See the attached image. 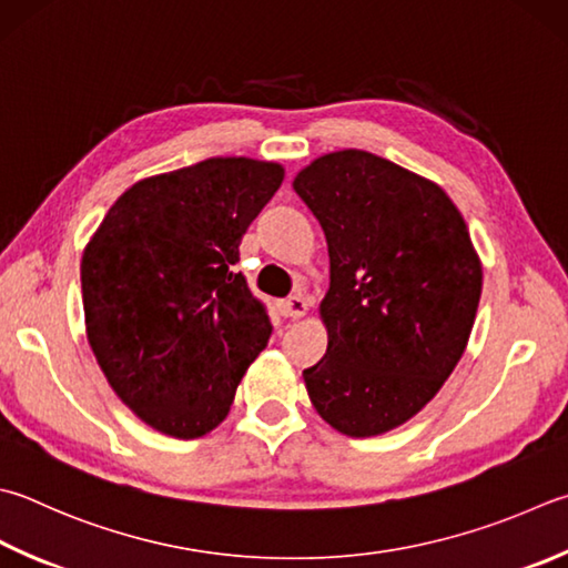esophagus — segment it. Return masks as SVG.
Instances as JSON below:
<instances>
[{
  "label": "esophagus",
  "mask_w": 568,
  "mask_h": 568,
  "mask_svg": "<svg viewBox=\"0 0 568 568\" xmlns=\"http://www.w3.org/2000/svg\"><path fill=\"white\" fill-rule=\"evenodd\" d=\"M282 312H284V316H288V318H302V316L308 312V302H306V298H304L302 294L288 296L286 302H282Z\"/></svg>",
  "instance_id": "esophagus-1"
}]
</instances>
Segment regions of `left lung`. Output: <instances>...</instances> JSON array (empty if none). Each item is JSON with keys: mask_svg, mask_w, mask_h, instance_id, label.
Instances as JSON below:
<instances>
[{"mask_svg": "<svg viewBox=\"0 0 568 568\" xmlns=\"http://www.w3.org/2000/svg\"><path fill=\"white\" fill-rule=\"evenodd\" d=\"M294 190L324 227L328 348L304 383L351 437L420 413L463 358L483 294L467 224L430 180L366 151L316 158Z\"/></svg>", "mask_w": 568, "mask_h": 568, "instance_id": "1", "label": "left lung"}]
</instances>
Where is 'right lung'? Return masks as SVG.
<instances>
[{"mask_svg": "<svg viewBox=\"0 0 568 568\" xmlns=\"http://www.w3.org/2000/svg\"><path fill=\"white\" fill-rule=\"evenodd\" d=\"M284 180L280 163L207 158L145 178L113 202L85 244V334L128 408L180 440L230 413L272 336L242 272L240 244Z\"/></svg>", "mask_w": 568, "mask_h": 568, "instance_id": "obj_1", "label": "right lung"}]
</instances>
